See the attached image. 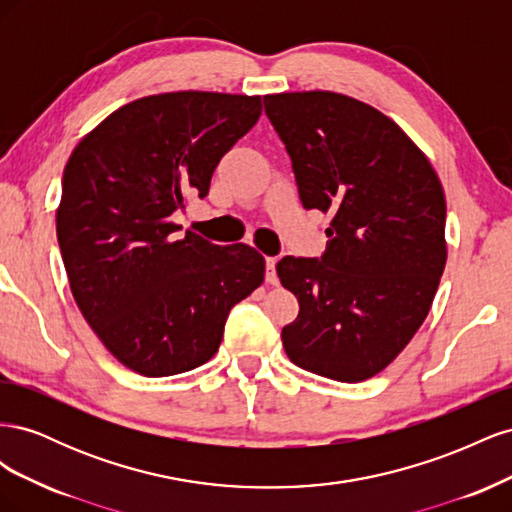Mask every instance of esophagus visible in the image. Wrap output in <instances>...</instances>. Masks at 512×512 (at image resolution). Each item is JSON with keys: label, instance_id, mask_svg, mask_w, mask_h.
<instances>
[{"label": "esophagus", "instance_id": "1", "mask_svg": "<svg viewBox=\"0 0 512 512\" xmlns=\"http://www.w3.org/2000/svg\"><path fill=\"white\" fill-rule=\"evenodd\" d=\"M275 265H277V258H273V256H267V275H265V280H267V284H271V286H277V273H275Z\"/></svg>", "mask_w": 512, "mask_h": 512}]
</instances>
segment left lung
I'll return each instance as SVG.
<instances>
[{
	"mask_svg": "<svg viewBox=\"0 0 512 512\" xmlns=\"http://www.w3.org/2000/svg\"><path fill=\"white\" fill-rule=\"evenodd\" d=\"M305 209L333 213L320 258L284 256L299 301L282 329L288 359L337 382L395 361L429 314L446 265V200L436 170L378 108L333 91L265 96Z\"/></svg>",
	"mask_w": 512,
	"mask_h": 512,
	"instance_id": "obj_1",
	"label": "left lung"
}]
</instances>
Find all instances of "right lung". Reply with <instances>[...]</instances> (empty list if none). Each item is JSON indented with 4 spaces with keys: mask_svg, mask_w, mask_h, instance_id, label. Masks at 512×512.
<instances>
[{
    "mask_svg": "<svg viewBox=\"0 0 512 512\" xmlns=\"http://www.w3.org/2000/svg\"><path fill=\"white\" fill-rule=\"evenodd\" d=\"M262 113L260 96L173 91L117 108L74 147L57 241L72 297L136 374L175 376L218 352L232 305L265 280L245 243L215 245L170 215L205 198L215 166Z\"/></svg>",
    "mask_w": 512,
    "mask_h": 512,
    "instance_id": "obj_1",
    "label": "right lung"
}]
</instances>
